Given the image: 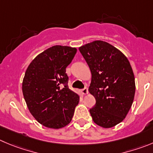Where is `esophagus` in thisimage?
Instances as JSON below:
<instances>
[{"label": "esophagus", "instance_id": "esophagus-1", "mask_svg": "<svg viewBox=\"0 0 153 153\" xmlns=\"http://www.w3.org/2000/svg\"><path fill=\"white\" fill-rule=\"evenodd\" d=\"M81 94H84V95H86V94H88V88H84V89L81 90Z\"/></svg>", "mask_w": 153, "mask_h": 153}]
</instances>
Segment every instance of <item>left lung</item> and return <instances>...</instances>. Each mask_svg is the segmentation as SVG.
<instances>
[{"label":"left lung","mask_w":153,"mask_h":153,"mask_svg":"<svg viewBox=\"0 0 153 153\" xmlns=\"http://www.w3.org/2000/svg\"><path fill=\"white\" fill-rule=\"evenodd\" d=\"M91 72L90 94L96 104L90 109L94 123L109 128L122 122L132 105L135 79L128 58L112 44L94 41L79 48Z\"/></svg>","instance_id":"8db88e82"}]
</instances>
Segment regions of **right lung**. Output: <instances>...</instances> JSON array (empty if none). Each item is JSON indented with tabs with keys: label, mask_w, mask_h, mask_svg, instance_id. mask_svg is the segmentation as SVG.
Segmentation results:
<instances>
[{
	"label": "right lung",
	"mask_w": 153,
	"mask_h": 153,
	"mask_svg": "<svg viewBox=\"0 0 153 153\" xmlns=\"http://www.w3.org/2000/svg\"><path fill=\"white\" fill-rule=\"evenodd\" d=\"M77 49L55 45L38 54L27 68L22 94L28 109L44 126L59 129L71 122L79 96L68 88L65 68Z\"/></svg>",
	"instance_id": "right-lung-1"
}]
</instances>
